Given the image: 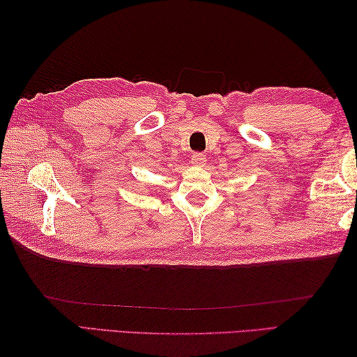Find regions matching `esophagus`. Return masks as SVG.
<instances>
[{"label": "esophagus", "mask_w": 357, "mask_h": 357, "mask_svg": "<svg viewBox=\"0 0 357 357\" xmlns=\"http://www.w3.org/2000/svg\"><path fill=\"white\" fill-rule=\"evenodd\" d=\"M207 162V156L204 153H193L192 155V164L196 167H202Z\"/></svg>", "instance_id": "obj_1"}]
</instances>
